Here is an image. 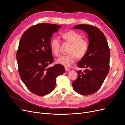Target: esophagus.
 Listing matches in <instances>:
<instances>
[{"label": "esophagus", "mask_w": 125, "mask_h": 125, "mask_svg": "<svg viewBox=\"0 0 125 125\" xmlns=\"http://www.w3.org/2000/svg\"><path fill=\"white\" fill-rule=\"evenodd\" d=\"M65 70H66V71H69L70 70V69H69V68H65Z\"/></svg>", "instance_id": "obj_1"}]
</instances>
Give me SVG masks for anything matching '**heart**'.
Listing matches in <instances>:
<instances>
[{"mask_svg":"<svg viewBox=\"0 0 125 125\" xmlns=\"http://www.w3.org/2000/svg\"><path fill=\"white\" fill-rule=\"evenodd\" d=\"M62 38L71 44L69 49V54L60 56L56 60L57 63L67 67H70L74 62L77 57L81 58L86 55L89 48V41L82 38L80 33L74 31H69L64 33ZM60 42L59 38L55 37L50 43L51 52L55 56L59 55Z\"/></svg>","mask_w":125,"mask_h":125,"instance_id":"heart-1","label":"heart"}]
</instances>
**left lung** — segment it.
Segmentation results:
<instances>
[{"label":"left lung","instance_id":"1","mask_svg":"<svg viewBox=\"0 0 125 125\" xmlns=\"http://www.w3.org/2000/svg\"><path fill=\"white\" fill-rule=\"evenodd\" d=\"M73 28L84 30L89 35V50L77 63L80 68L85 69L78 71V78L73 82L77 93L89 95L99 90L108 73L110 50L105 36L96 26L79 24Z\"/></svg>","mask_w":125,"mask_h":125}]
</instances>
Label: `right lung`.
Here are the masks:
<instances>
[{
	"instance_id": "obj_1",
	"label": "right lung",
	"mask_w": 125,
	"mask_h": 125,
	"mask_svg": "<svg viewBox=\"0 0 125 125\" xmlns=\"http://www.w3.org/2000/svg\"><path fill=\"white\" fill-rule=\"evenodd\" d=\"M61 26L39 23L32 26L23 33L17 52L20 77L27 88L38 96H44L53 91L56 78L65 72L63 66L53 63L50 48L52 34Z\"/></svg>"
}]
</instances>
